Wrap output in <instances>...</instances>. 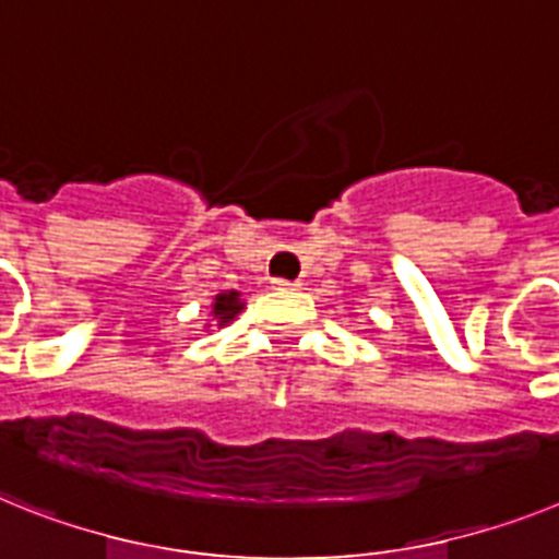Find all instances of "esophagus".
<instances>
[{
    "label": "esophagus",
    "instance_id": "esophagus-1",
    "mask_svg": "<svg viewBox=\"0 0 559 559\" xmlns=\"http://www.w3.org/2000/svg\"><path fill=\"white\" fill-rule=\"evenodd\" d=\"M278 289H301V281H287V278H275L272 281Z\"/></svg>",
    "mask_w": 559,
    "mask_h": 559
}]
</instances>
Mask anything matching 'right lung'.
Returning <instances> with one entry per match:
<instances>
[{
	"instance_id": "right-lung-1",
	"label": "right lung",
	"mask_w": 559,
	"mask_h": 559,
	"mask_svg": "<svg viewBox=\"0 0 559 559\" xmlns=\"http://www.w3.org/2000/svg\"><path fill=\"white\" fill-rule=\"evenodd\" d=\"M243 309V301H241V293H236V289H229V293H222L215 295L213 301V318L218 321V326H227L233 318L238 316Z\"/></svg>"
}]
</instances>
